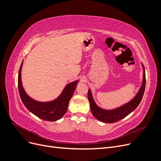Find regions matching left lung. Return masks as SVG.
<instances>
[{"instance_id":"8db88e82","label":"left lung","mask_w":161,"mask_h":161,"mask_svg":"<svg viewBox=\"0 0 161 161\" xmlns=\"http://www.w3.org/2000/svg\"><path fill=\"white\" fill-rule=\"evenodd\" d=\"M142 66L143 69V79L142 85L139 89V91L132 99L125 104L119 107V108L113 109H105L100 108L96 104L93 97H92L91 91L90 89H89L88 99L90 103V108L92 115L96 119L105 123H114L124 118L125 117L128 115L134 109H136L142 99L146 85L145 70L142 64Z\"/></svg>"}]
</instances>
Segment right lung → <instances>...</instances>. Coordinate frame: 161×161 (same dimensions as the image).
<instances>
[{
	"label": "right lung",
	"instance_id": "add662e5",
	"mask_svg": "<svg viewBox=\"0 0 161 161\" xmlns=\"http://www.w3.org/2000/svg\"><path fill=\"white\" fill-rule=\"evenodd\" d=\"M21 63L18 75V89L23 103L26 108L38 118L47 121H54L61 119L67 111L69 101L76 88L79 80L70 82L66 85L60 95L50 101L41 102L29 96L24 89L21 81Z\"/></svg>",
	"mask_w": 161,
	"mask_h": 161
}]
</instances>
